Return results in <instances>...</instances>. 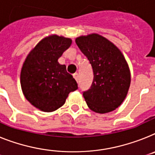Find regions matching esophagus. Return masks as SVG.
Instances as JSON below:
<instances>
[{"label": "esophagus", "instance_id": "1", "mask_svg": "<svg viewBox=\"0 0 155 155\" xmlns=\"http://www.w3.org/2000/svg\"><path fill=\"white\" fill-rule=\"evenodd\" d=\"M73 77H74V79L76 80V81H77V82L79 81V74H78V73L73 74Z\"/></svg>", "mask_w": 155, "mask_h": 155}]
</instances>
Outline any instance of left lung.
Wrapping results in <instances>:
<instances>
[{"mask_svg": "<svg viewBox=\"0 0 155 155\" xmlns=\"http://www.w3.org/2000/svg\"><path fill=\"white\" fill-rule=\"evenodd\" d=\"M75 43L93 69L91 86L83 92L88 107L98 114L116 110L125 98L131 83L123 54L111 41L97 34L77 38Z\"/></svg>", "mask_w": 155, "mask_h": 155, "instance_id": "obj_1", "label": "left lung"}]
</instances>
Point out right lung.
<instances>
[{"label": "right lung", "mask_w": 155, "mask_h": 155, "mask_svg": "<svg viewBox=\"0 0 155 155\" xmlns=\"http://www.w3.org/2000/svg\"><path fill=\"white\" fill-rule=\"evenodd\" d=\"M70 38L51 35L41 40L27 56L22 68L20 83L31 104L44 112L58 110L77 83L58 59L70 47Z\"/></svg>", "instance_id": "obj_1"}]
</instances>
